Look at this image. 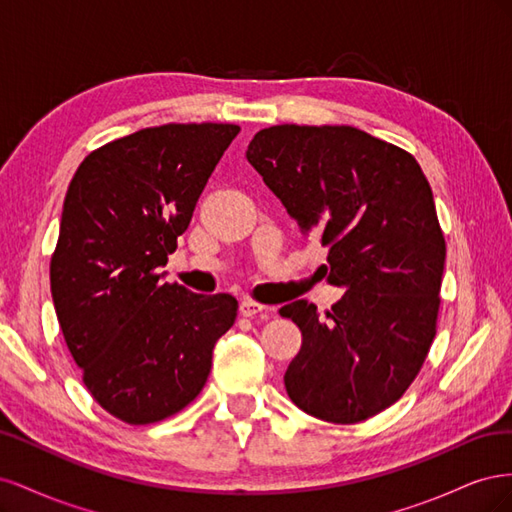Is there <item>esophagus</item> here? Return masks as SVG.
Returning <instances> with one entry per match:
<instances>
[{
  "label": "esophagus",
  "mask_w": 512,
  "mask_h": 512,
  "mask_svg": "<svg viewBox=\"0 0 512 512\" xmlns=\"http://www.w3.org/2000/svg\"><path fill=\"white\" fill-rule=\"evenodd\" d=\"M262 312H267V307L262 305V303L252 301V299H243L241 305H239V314L245 316V318H252V316L262 314Z\"/></svg>",
  "instance_id": "obj_1"
}]
</instances>
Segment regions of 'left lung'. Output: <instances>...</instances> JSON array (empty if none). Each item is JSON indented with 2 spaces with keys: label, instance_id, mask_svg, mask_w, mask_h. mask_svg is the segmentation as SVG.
<instances>
[{
  "label": "left lung",
  "instance_id": "1",
  "mask_svg": "<svg viewBox=\"0 0 512 512\" xmlns=\"http://www.w3.org/2000/svg\"><path fill=\"white\" fill-rule=\"evenodd\" d=\"M245 156L348 288L322 318L305 299L280 309L303 335L286 393L322 421L361 423L408 391L436 337L446 243L429 181L408 151L352 126L265 128Z\"/></svg>",
  "mask_w": 512,
  "mask_h": 512
}]
</instances>
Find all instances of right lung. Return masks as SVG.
Returning <instances> with one entry per match:
<instances>
[{"instance_id": "obj_1", "label": "right lung", "mask_w": 512, "mask_h": 512, "mask_svg": "<svg viewBox=\"0 0 512 512\" xmlns=\"http://www.w3.org/2000/svg\"><path fill=\"white\" fill-rule=\"evenodd\" d=\"M235 123H166L91 151L76 168L51 256L61 333L98 404L130 425L203 391L237 299L162 284Z\"/></svg>"}]
</instances>
